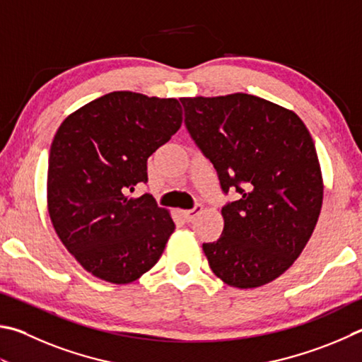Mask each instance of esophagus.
<instances>
[{
  "mask_svg": "<svg viewBox=\"0 0 362 362\" xmlns=\"http://www.w3.org/2000/svg\"><path fill=\"white\" fill-rule=\"evenodd\" d=\"M201 212H202V206L201 204H196L194 209H192V210H182V216H183V220L189 223V221H193L194 216H198Z\"/></svg>",
  "mask_w": 362,
  "mask_h": 362,
  "instance_id": "34e87169",
  "label": "esophagus"
}]
</instances>
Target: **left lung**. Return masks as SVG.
Here are the masks:
<instances>
[{"instance_id":"8db88e82","label":"left lung","mask_w":362,"mask_h":362,"mask_svg":"<svg viewBox=\"0 0 362 362\" xmlns=\"http://www.w3.org/2000/svg\"><path fill=\"white\" fill-rule=\"evenodd\" d=\"M180 101L221 189L239 193L221 209V238L202 245L209 266L229 286L266 285L293 266L317 226L325 185L312 136L293 110L253 95Z\"/></svg>"}]
</instances>
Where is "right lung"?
Masks as SVG:
<instances>
[{"instance_id": "right-lung-1", "label": "right lung", "mask_w": 362, "mask_h": 362, "mask_svg": "<svg viewBox=\"0 0 362 362\" xmlns=\"http://www.w3.org/2000/svg\"><path fill=\"white\" fill-rule=\"evenodd\" d=\"M175 98L112 91L64 118L47 170V209L62 244L85 271L115 285L150 271L175 225L148 193L147 160L182 127Z\"/></svg>"}]
</instances>
